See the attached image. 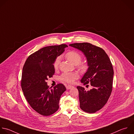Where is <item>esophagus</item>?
I'll return each instance as SVG.
<instances>
[{"label":"esophagus","instance_id":"34e87169","mask_svg":"<svg viewBox=\"0 0 134 134\" xmlns=\"http://www.w3.org/2000/svg\"><path fill=\"white\" fill-rule=\"evenodd\" d=\"M66 87L67 88V90H70V89H71V88H72L73 87V86H70V85H67V86H66Z\"/></svg>","mask_w":134,"mask_h":134}]
</instances>
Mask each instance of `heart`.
<instances>
[{
	"mask_svg": "<svg viewBox=\"0 0 134 134\" xmlns=\"http://www.w3.org/2000/svg\"><path fill=\"white\" fill-rule=\"evenodd\" d=\"M65 57L72 64L77 65L79 69L82 72H85L88 68V66L86 64H81V61L82 59L81 55L76 51H70L68 52L65 55ZM60 62V58L58 57L56 59L54 63V67L55 69H57L59 67ZM79 75L76 72H64L60 76V80L65 82L72 83L74 80L77 79Z\"/></svg>",
	"mask_w": 134,
	"mask_h": 134,
	"instance_id": "1",
	"label": "heart"
}]
</instances>
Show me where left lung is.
Returning a JSON list of instances; mask_svg holds the SVG:
<instances>
[{
	"mask_svg": "<svg viewBox=\"0 0 134 134\" xmlns=\"http://www.w3.org/2000/svg\"><path fill=\"white\" fill-rule=\"evenodd\" d=\"M69 46L81 51L87 58L88 68L81 79L84 85L93 88L86 91L77 86L80 107L85 112L94 113L107 103L112 91L114 70L110 60L101 48L88 42L74 43Z\"/></svg>",
	"mask_w": 134,
	"mask_h": 134,
	"instance_id": "left-lung-1",
	"label": "left lung"
}]
</instances>
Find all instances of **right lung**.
<instances>
[{
	"label": "right lung",
	"instance_id": "1",
	"mask_svg": "<svg viewBox=\"0 0 134 134\" xmlns=\"http://www.w3.org/2000/svg\"><path fill=\"white\" fill-rule=\"evenodd\" d=\"M68 47L66 44L47 46L30 55L23 68L21 86L30 106L42 116H49L58 110L59 102L66 88L58 83L49 88L46 80L55 73L54 63Z\"/></svg>",
	"mask_w": 134,
	"mask_h": 134
}]
</instances>
